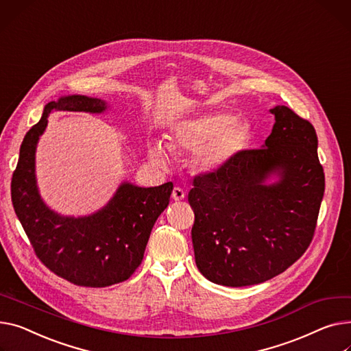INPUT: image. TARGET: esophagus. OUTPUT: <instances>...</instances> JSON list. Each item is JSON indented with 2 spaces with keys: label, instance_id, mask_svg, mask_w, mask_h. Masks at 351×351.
<instances>
[{
  "label": "esophagus",
  "instance_id": "34e87169",
  "mask_svg": "<svg viewBox=\"0 0 351 351\" xmlns=\"http://www.w3.org/2000/svg\"><path fill=\"white\" fill-rule=\"evenodd\" d=\"M184 196H186V192L183 189H180V188H175L172 191V199L175 202H180L182 199H184Z\"/></svg>",
  "mask_w": 351,
  "mask_h": 351
}]
</instances>
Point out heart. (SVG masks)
<instances>
[{"instance_id":"b5f03b06","label":"heart","mask_w":351,"mask_h":351,"mask_svg":"<svg viewBox=\"0 0 351 351\" xmlns=\"http://www.w3.org/2000/svg\"><path fill=\"white\" fill-rule=\"evenodd\" d=\"M247 127L228 112H212L180 123L168 139V148L178 154H197L203 169H213L234 158L245 145ZM162 143L149 145V158L156 167L165 168L169 152Z\"/></svg>"}]
</instances>
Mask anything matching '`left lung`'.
Returning a JSON list of instances; mask_svg holds the SVG:
<instances>
[{
	"instance_id": "8db88e82",
	"label": "left lung",
	"mask_w": 351,
	"mask_h": 351,
	"mask_svg": "<svg viewBox=\"0 0 351 351\" xmlns=\"http://www.w3.org/2000/svg\"><path fill=\"white\" fill-rule=\"evenodd\" d=\"M269 111L275 124L263 148L195 176L188 196L196 265L219 285L268 281L296 263L315 236L324 193L316 131L287 106ZM271 173L280 180L265 185Z\"/></svg>"
}]
</instances>
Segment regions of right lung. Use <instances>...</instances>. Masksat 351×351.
<instances>
[{
	"instance_id": "obj_1",
	"label": "right lung",
	"mask_w": 351,
	"mask_h": 351,
	"mask_svg": "<svg viewBox=\"0 0 351 351\" xmlns=\"http://www.w3.org/2000/svg\"><path fill=\"white\" fill-rule=\"evenodd\" d=\"M53 110L101 112L106 101L67 96L45 106L42 119L23 138L11 180L12 206L39 261L70 284L104 288L135 272L144 258L151 230L169 204L173 183L138 188L123 183L114 197L87 217H62L36 189L35 149Z\"/></svg>"
}]
</instances>
